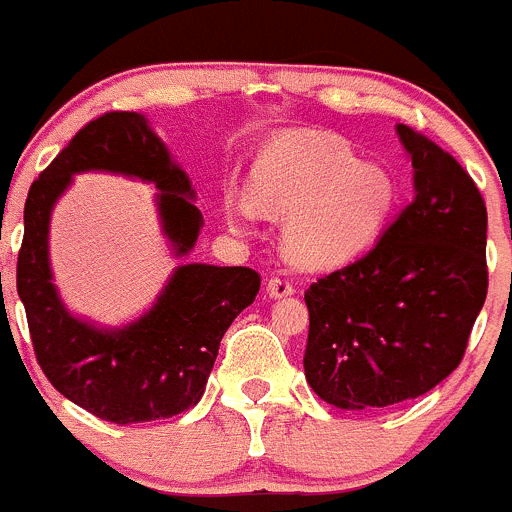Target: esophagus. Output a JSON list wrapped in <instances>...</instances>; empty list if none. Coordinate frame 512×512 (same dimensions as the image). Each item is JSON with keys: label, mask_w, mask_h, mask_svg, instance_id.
I'll return each mask as SVG.
<instances>
[{"label": "esophagus", "mask_w": 512, "mask_h": 512, "mask_svg": "<svg viewBox=\"0 0 512 512\" xmlns=\"http://www.w3.org/2000/svg\"><path fill=\"white\" fill-rule=\"evenodd\" d=\"M266 291H269V296H274V299H281V296L294 294V284H291L286 276H271L269 284H266Z\"/></svg>", "instance_id": "obj_1"}]
</instances>
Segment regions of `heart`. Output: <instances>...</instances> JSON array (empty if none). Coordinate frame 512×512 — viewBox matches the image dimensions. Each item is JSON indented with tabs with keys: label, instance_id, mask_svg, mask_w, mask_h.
<instances>
[{
	"label": "heart",
	"instance_id": "1",
	"mask_svg": "<svg viewBox=\"0 0 512 512\" xmlns=\"http://www.w3.org/2000/svg\"><path fill=\"white\" fill-rule=\"evenodd\" d=\"M251 196L226 198L228 221L246 226L256 208L284 216V248L294 264L332 269L352 261L384 231L397 201L392 175L362 163L344 140L289 133L253 165Z\"/></svg>",
	"mask_w": 512,
	"mask_h": 512
}]
</instances>
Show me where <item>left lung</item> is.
Here are the masks:
<instances>
[{
    "mask_svg": "<svg viewBox=\"0 0 512 512\" xmlns=\"http://www.w3.org/2000/svg\"><path fill=\"white\" fill-rule=\"evenodd\" d=\"M415 198L364 256L304 291L306 382L342 410L422 397L465 357L488 296V208L447 150L397 125Z\"/></svg>",
    "mask_w": 512,
    "mask_h": 512,
    "instance_id": "1",
    "label": "left lung"
}]
</instances>
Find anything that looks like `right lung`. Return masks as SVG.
I'll return each instance as SVG.
<instances>
[{
  "label": "right lung",
  "mask_w": 512,
  "mask_h": 512,
  "mask_svg": "<svg viewBox=\"0 0 512 512\" xmlns=\"http://www.w3.org/2000/svg\"><path fill=\"white\" fill-rule=\"evenodd\" d=\"M82 170L155 183L163 228L178 253L191 251L201 231L191 180L173 165L143 115L115 110L90 120L34 180L24 203L17 294L27 311L34 357L57 392L100 420L133 425L180 415L203 397L223 334L253 304L261 276L246 266L186 264L158 304L120 332L75 319L52 286L47 228L55 201Z\"/></svg>",
  "instance_id": "right-lung-1"
}]
</instances>
